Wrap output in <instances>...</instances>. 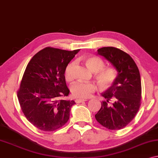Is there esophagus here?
Listing matches in <instances>:
<instances>
[{
  "label": "esophagus",
  "mask_w": 158,
  "mask_h": 158,
  "mask_svg": "<svg viewBox=\"0 0 158 158\" xmlns=\"http://www.w3.org/2000/svg\"><path fill=\"white\" fill-rule=\"evenodd\" d=\"M87 99H81V98H77V99L75 100L76 103H81V102H86Z\"/></svg>",
  "instance_id": "obj_1"
}]
</instances>
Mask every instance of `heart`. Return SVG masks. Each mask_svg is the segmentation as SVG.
<instances>
[{
	"mask_svg": "<svg viewBox=\"0 0 158 158\" xmlns=\"http://www.w3.org/2000/svg\"><path fill=\"white\" fill-rule=\"evenodd\" d=\"M86 64L89 69L96 73V77L101 85L107 88L114 83L117 78L116 70L113 67H106L102 59L98 56H90L86 58ZM75 62L68 64L64 71V77L67 81H72L74 77ZM96 85L92 82H76L71 86V92L75 98H86L90 97L96 90Z\"/></svg>",
	"mask_w": 158,
	"mask_h": 158,
	"instance_id": "1",
	"label": "heart"
}]
</instances>
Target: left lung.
<instances>
[{
  "label": "left lung",
  "instance_id": "8db88e82",
  "mask_svg": "<svg viewBox=\"0 0 158 158\" xmlns=\"http://www.w3.org/2000/svg\"><path fill=\"white\" fill-rule=\"evenodd\" d=\"M98 55L116 67L118 75L112 86L102 94L106 100L95 118L105 128L120 130L131 123L140 109L142 91L139 70L133 58L120 49L104 47L98 49Z\"/></svg>",
  "mask_w": 158,
  "mask_h": 158
}]
</instances>
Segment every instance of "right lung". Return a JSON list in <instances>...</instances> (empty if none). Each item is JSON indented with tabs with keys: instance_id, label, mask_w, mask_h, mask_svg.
Masks as SVG:
<instances>
[{
	"instance_id": "obj_1",
	"label": "right lung",
	"mask_w": 158,
	"mask_h": 158,
	"mask_svg": "<svg viewBox=\"0 0 158 158\" xmlns=\"http://www.w3.org/2000/svg\"><path fill=\"white\" fill-rule=\"evenodd\" d=\"M79 51L48 47L35 55L27 65L18 98L25 116L40 130L54 131L69 118L75 102L62 98L69 94L64 71Z\"/></svg>"
}]
</instances>
